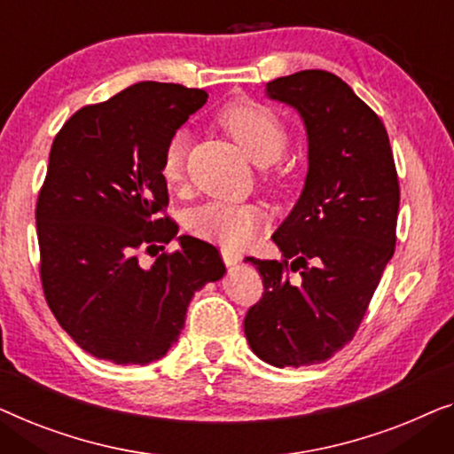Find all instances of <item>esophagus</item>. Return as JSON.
<instances>
[{
	"instance_id": "esophagus-1",
	"label": "esophagus",
	"mask_w": 454,
	"mask_h": 454,
	"mask_svg": "<svg viewBox=\"0 0 454 454\" xmlns=\"http://www.w3.org/2000/svg\"><path fill=\"white\" fill-rule=\"evenodd\" d=\"M222 259H224V263L228 267H232L242 259V254L236 253V251H230V248H222Z\"/></svg>"
}]
</instances>
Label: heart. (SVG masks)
I'll return each instance as SVG.
<instances>
[{
	"label": "heart",
	"mask_w": 454,
	"mask_h": 454,
	"mask_svg": "<svg viewBox=\"0 0 454 454\" xmlns=\"http://www.w3.org/2000/svg\"><path fill=\"white\" fill-rule=\"evenodd\" d=\"M218 123L232 136L247 156L257 164H271L282 156L288 144V129L271 106L257 100H234L222 108ZM187 137L176 131L162 152L160 176L166 184L181 183L184 172ZM189 228L197 236L215 240L230 248L247 247L261 228L259 207L248 203L209 201L189 214Z\"/></svg>",
	"instance_id": "1"
}]
</instances>
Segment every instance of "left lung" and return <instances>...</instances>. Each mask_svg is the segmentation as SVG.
Returning <instances> with one entry per match:
<instances>
[{
  "mask_svg": "<svg viewBox=\"0 0 454 454\" xmlns=\"http://www.w3.org/2000/svg\"><path fill=\"white\" fill-rule=\"evenodd\" d=\"M267 94L302 114L309 175L271 236L282 259H247L263 296L247 310L245 335L263 362L298 368L354 340L395 253L399 176L380 117L335 74L304 69L271 80Z\"/></svg>",
  "mask_w": 454,
  "mask_h": 454,
  "instance_id": "1",
  "label": "left lung"
}]
</instances>
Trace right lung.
Listing matches in <instances>:
<instances>
[{
    "instance_id": "1",
    "label": "right lung",
    "mask_w": 454,
    "mask_h": 454,
    "mask_svg": "<svg viewBox=\"0 0 454 454\" xmlns=\"http://www.w3.org/2000/svg\"><path fill=\"white\" fill-rule=\"evenodd\" d=\"M207 92L139 82L69 117L36 200L41 284L66 333L94 357L150 364L175 346L193 294L224 276L218 248L178 236L150 270L142 250L175 239L162 152Z\"/></svg>"
}]
</instances>
